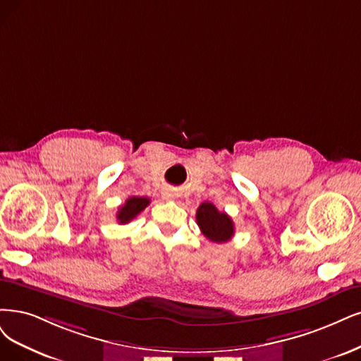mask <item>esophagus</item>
Here are the masks:
<instances>
[{
	"instance_id": "34e87169",
	"label": "esophagus",
	"mask_w": 361,
	"mask_h": 361,
	"mask_svg": "<svg viewBox=\"0 0 361 361\" xmlns=\"http://www.w3.org/2000/svg\"><path fill=\"white\" fill-rule=\"evenodd\" d=\"M162 196H164V199H168V201H169V199L176 197L177 193H176V190H173V189H164L162 190Z\"/></svg>"
}]
</instances>
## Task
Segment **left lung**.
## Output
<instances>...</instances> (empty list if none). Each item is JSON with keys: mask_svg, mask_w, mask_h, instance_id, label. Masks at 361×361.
Masks as SVG:
<instances>
[{"mask_svg": "<svg viewBox=\"0 0 361 361\" xmlns=\"http://www.w3.org/2000/svg\"><path fill=\"white\" fill-rule=\"evenodd\" d=\"M196 223L204 236L217 244L228 243L235 233L232 219L226 212H220L211 202L199 205L196 211Z\"/></svg>", "mask_w": 361, "mask_h": 361, "instance_id": "obj_1", "label": "left lung"}]
</instances>
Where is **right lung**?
Segmentation results:
<instances>
[{"mask_svg":"<svg viewBox=\"0 0 361 361\" xmlns=\"http://www.w3.org/2000/svg\"><path fill=\"white\" fill-rule=\"evenodd\" d=\"M149 204H150V199L144 196H132L126 199V202L117 211V216H116L117 221L120 224L129 223L130 220L135 219L141 211H144Z\"/></svg>","mask_w":361,"mask_h":361,"instance_id":"1","label":"right lung"}]
</instances>
